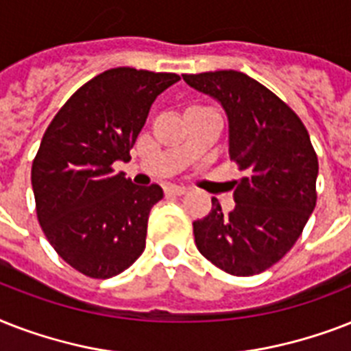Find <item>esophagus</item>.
<instances>
[{"mask_svg":"<svg viewBox=\"0 0 351 351\" xmlns=\"http://www.w3.org/2000/svg\"><path fill=\"white\" fill-rule=\"evenodd\" d=\"M167 193H171V195H186L187 187H184V186H169V187H167Z\"/></svg>","mask_w":351,"mask_h":351,"instance_id":"obj_1","label":"esophagus"}]
</instances>
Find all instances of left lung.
Returning a JSON list of instances; mask_svg holds the SVG:
<instances>
[{
  "instance_id": "8db88e82",
  "label": "left lung",
  "mask_w": 351,
  "mask_h": 351,
  "mask_svg": "<svg viewBox=\"0 0 351 351\" xmlns=\"http://www.w3.org/2000/svg\"><path fill=\"white\" fill-rule=\"evenodd\" d=\"M193 89L224 107L230 158L245 176L234 180V209L217 198L193 222L195 244L208 261L237 277L266 271L288 253L317 204L315 149L300 118L256 80L239 71L182 74Z\"/></svg>"
}]
</instances>
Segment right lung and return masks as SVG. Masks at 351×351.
Returning a JSON list of instances; mask_svg holds the SVG:
<instances>
[{
    "label": "right lung",
    "mask_w": 351,
    "mask_h": 351,
    "mask_svg": "<svg viewBox=\"0 0 351 351\" xmlns=\"http://www.w3.org/2000/svg\"><path fill=\"white\" fill-rule=\"evenodd\" d=\"M180 76L109 69L74 93L47 127L32 162L36 215L47 240L76 271L111 278L145 250L149 211L162 187L134 186L129 162L149 109Z\"/></svg>",
    "instance_id": "1"
}]
</instances>
